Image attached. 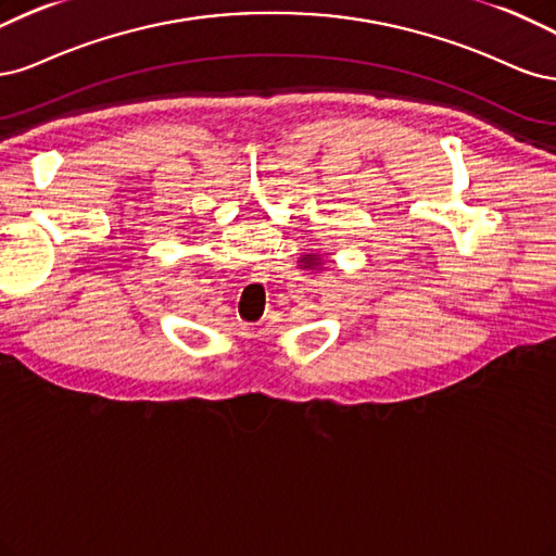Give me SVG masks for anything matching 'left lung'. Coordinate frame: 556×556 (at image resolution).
Returning a JSON list of instances; mask_svg holds the SVG:
<instances>
[{
	"label": "left lung",
	"mask_w": 556,
	"mask_h": 556,
	"mask_svg": "<svg viewBox=\"0 0 556 556\" xmlns=\"http://www.w3.org/2000/svg\"><path fill=\"white\" fill-rule=\"evenodd\" d=\"M304 263H307V265H312V258H309V261H307V258H304Z\"/></svg>",
	"instance_id": "1"
}]
</instances>
